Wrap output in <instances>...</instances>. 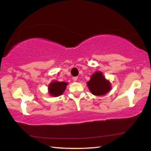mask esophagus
I'll return each mask as SVG.
<instances>
[{"label":"esophagus","instance_id":"esophagus-1","mask_svg":"<svg viewBox=\"0 0 151 151\" xmlns=\"http://www.w3.org/2000/svg\"><path fill=\"white\" fill-rule=\"evenodd\" d=\"M73 79L74 81H77V79H78V77H77V76H75V77L73 78Z\"/></svg>","mask_w":151,"mask_h":151}]
</instances>
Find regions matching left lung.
I'll return each mask as SVG.
<instances>
[{
	"mask_svg": "<svg viewBox=\"0 0 151 151\" xmlns=\"http://www.w3.org/2000/svg\"><path fill=\"white\" fill-rule=\"evenodd\" d=\"M86 84L91 93L95 96L104 95L108 93L112 88L111 83L106 79L101 71L94 73Z\"/></svg>",
	"mask_w": 151,
	"mask_h": 151,
	"instance_id": "1",
	"label": "left lung"
}]
</instances>
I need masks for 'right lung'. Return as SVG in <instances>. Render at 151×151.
<instances>
[{"label":"right lung","instance_id":"add662e5","mask_svg":"<svg viewBox=\"0 0 151 151\" xmlns=\"http://www.w3.org/2000/svg\"><path fill=\"white\" fill-rule=\"evenodd\" d=\"M67 85L68 83H65V82L53 81L48 86V93L52 96H58L62 95L64 91H65Z\"/></svg>","mask_w":151,"mask_h":151}]
</instances>
